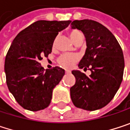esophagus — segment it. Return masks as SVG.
Masks as SVG:
<instances>
[{
	"instance_id": "obj_1",
	"label": "esophagus",
	"mask_w": 130,
	"mask_h": 130,
	"mask_svg": "<svg viewBox=\"0 0 130 130\" xmlns=\"http://www.w3.org/2000/svg\"><path fill=\"white\" fill-rule=\"evenodd\" d=\"M66 74H70L71 73V71L70 70H66Z\"/></svg>"
}]
</instances>
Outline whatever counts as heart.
Segmentation results:
<instances>
[{
	"label": "heart",
	"mask_w": 130,
	"mask_h": 130,
	"mask_svg": "<svg viewBox=\"0 0 130 130\" xmlns=\"http://www.w3.org/2000/svg\"><path fill=\"white\" fill-rule=\"evenodd\" d=\"M69 37L72 39V41L74 42L79 36H83L82 32L79 31L78 29H72L69 32ZM56 39L54 41V45L55 44ZM78 56L77 55L69 54V53H64L61 55L58 58V62L61 64V66L66 68H71L74 63H75L78 60Z\"/></svg>",
	"instance_id": "b5f03b06"
}]
</instances>
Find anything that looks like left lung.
I'll use <instances>...</instances> for the list:
<instances>
[{"mask_svg": "<svg viewBox=\"0 0 130 130\" xmlns=\"http://www.w3.org/2000/svg\"><path fill=\"white\" fill-rule=\"evenodd\" d=\"M71 26L81 30L86 39L87 48L78 67L91 72L89 77L78 70L72 72L76 82L70 88L71 98L76 107L96 110L108 104L120 86L123 50L113 34L97 21L74 20Z\"/></svg>", "mask_w": 130, "mask_h": 130, "instance_id": "left-lung-1", "label": "left lung"}]
</instances>
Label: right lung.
<instances>
[{"instance_id":"obj_1","label":"right lung","mask_w":130,"mask_h":130,"mask_svg":"<svg viewBox=\"0 0 130 130\" xmlns=\"http://www.w3.org/2000/svg\"><path fill=\"white\" fill-rule=\"evenodd\" d=\"M70 23L39 20L20 32L12 42L4 62L6 81L10 92L24 109L38 111L50 104L53 88L64 70L58 66L45 70L39 61L52 52L58 32Z\"/></svg>"}]
</instances>
